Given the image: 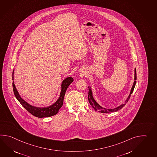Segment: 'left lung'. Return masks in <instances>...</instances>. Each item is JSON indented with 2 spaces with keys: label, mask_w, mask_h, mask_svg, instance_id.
Here are the masks:
<instances>
[{
  "label": "left lung",
  "mask_w": 157,
  "mask_h": 157,
  "mask_svg": "<svg viewBox=\"0 0 157 157\" xmlns=\"http://www.w3.org/2000/svg\"><path fill=\"white\" fill-rule=\"evenodd\" d=\"M136 68H135V74H134V82H133L132 87L131 88V91H130L129 95H128V96L127 98V99L124 101V103L120 105L119 106H117V108L113 109H108L105 108H104V107L101 106V105L99 104L98 102L95 100L94 97V95H93V92H92V87H91L90 86H88V89H89L88 94V101H89L90 105L92 106V107L96 111L100 112L101 113H112V112H117V111H118L119 110L121 109L125 105V104L128 102V101L129 100V98L131 97V95L132 94L133 90H134L135 87V85H136Z\"/></svg>",
  "instance_id": "left-lung-1"
}]
</instances>
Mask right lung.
Instances as JSON below:
<instances>
[{
	"label": "right lung",
	"mask_w": 157,
	"mask_h": 157,
	"mask_svg": "<svg viewBox=\"0 0 157 157\" xmlns=\"http://www.w3.org/2000/svg\"><path fill=\"white\" fill-rule=\"evenodd\" d=\"M13 77H14V70L13 71V73H12V80H13L12 86H13V90L15 97L17 98L18 101L20 102V103L22 105V106L25 109H26L28 112L31 113L32 115L40 118L52 117L53 115H56V114L59 112V109L63 106V98L65 96L66 90L74 80L73 78L71 77H67L63 80L61 83V92L59 94V98H57V100L53 104L47 106L37 107L29 104L21 98V96L20 95L18 92L17 90L16 87L15 86Z\"/></svg>",
	"instance_id": "right-lung-1"
}]
</instances>
